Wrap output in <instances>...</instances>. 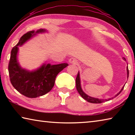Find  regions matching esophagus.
Wrapping results in <instances>:
<instances>
[{"label": "esophagus", "instance_id": "1", "mask_svg": "<svg viewBox=\"0 0 135 135\" xmlns=\"http://www.w3.org/2000/svg\"><path fill=\"white\" fill-rule=\"evenodd\" d=\"M69 62L70 64H74V65H77V63H78V62H77V59H75V58H70L69 59Z\"/></svg>", "mask_w": 135, "mask_h": 135}]
</instances>
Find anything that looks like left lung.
<instances>
[{
	"label": "left lung",
	"instance_id": "left-lung-1",
	"mask_svg": "<svg viewBox=\"0 0 135 135\" xmlns=\"http://www.w3.org/2000/svg\"><path fill=\"white\" fill-rule=\"evenodd\" d=\"M123 59L126 61V59L124 58H123ZM127 78L129 77V69H128V67H127ZM76 89L77 91L80 95H81V97L83 98V99H85L87 101L89 102H90V103H93V104H99V103H102V102H104L105 101V100H109L111 99H113L114 98H109L108 100H104V99H98V98H92L89 97V96L87 95L86 93H84L83 92V91L82 90L81 88V86H80V76H79V72H78V74H77V76L76 77ZM124 86L123 87L122 90L120 91V92H118L117 95H116L114 97H117V96L120 94V93L122 92V91L124 89Z\"/></svg>",
	"mask_w": 135,
	"mask_h": 135
}]
</instances>
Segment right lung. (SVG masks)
<instances>
[{
    "mask_svg": "<svg viewBox=\"0 0 135 135\" xmlns=\"http://www.w3.org/2000/svg\"><path fill=\"white\" fill-rule=\"evenodd\" d=\"M44 31L45 30L40 29L36 33ZM33 33L35 31H28L20 38L11 51L8 64L9 76L12 85L18 92L30 98L41 97L50 92L54 86L57 75L68 66L66 63L52 65L45 64L39 69L31 72L21 68L17 59L18 46L33 37L35 35Z\"/></svg>",
    "mask_w": 135,
    "mask_h": 135,
    "instance_id": "right-lung-1",
    "label": "right lung"
}]
</instances>
